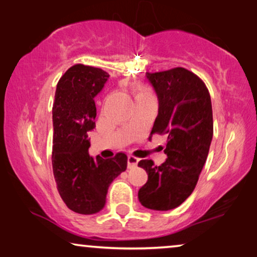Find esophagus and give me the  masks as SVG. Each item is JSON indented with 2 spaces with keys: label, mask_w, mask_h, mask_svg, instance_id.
I'll list each match as a JSON object with an SVG mask.
<instances>
[{
  "label": "esophagus",
  "mask_w": 257,
  "mask_h": 257,
  "mask_svg": "<svg viewBox=\"0 0 257 257\" xmlns=\"http://www.w3.org/2000/svg\"><path fill=\"white\" fill-rule=\"evenodd\" d=\"M138 161H140V159L134 157V156H129L128 157V167L129 168H134V167H136Z\"/></svg>",
  "instance_id": "1"
}]
</instances>
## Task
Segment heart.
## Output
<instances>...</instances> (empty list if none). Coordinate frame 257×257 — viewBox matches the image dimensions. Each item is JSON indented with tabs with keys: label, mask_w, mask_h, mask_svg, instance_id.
Masks as SVG:
<instances>
[{
	"label": "heart",
	"mask_w": 257,
	"mask_h": 257,
	"mask_svg": "<svg viewBox=\"0 0 257 257\" xmlns=\"http://www.w3.org/2000/svg\"><path fill=\"white\" fill-rule=\"evenodd\" d=\"M138 95H142V93H141V92H140V93H138Z\"/></svg>",
	"instance_id": "heart-1"
}]
</instances>
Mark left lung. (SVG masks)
I'll list each match as a JSON object with an SVG mask.
<instances>
[{
  "label": "left lung",
  "instance_id": "8db88e82",
  "mask_svg": "<svg viewBox=\"0 0 257 257\" xmlns=\"http://www.w3.org/2000/svg\"><path fill=\"white\" fill-rule=\"evenodd\" d=\"M159 99V113L151 136H167L166 161L154 166L141 160L148 182L138 191L144 207L170 210L184 202L197 185L213 138V108L203 81L186 68L146 73Z\"/></svg>",
  "mask_w": 257,
  "mask_h": 257
}]
</instances>
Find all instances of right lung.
<instances>
[{
    "mask_svg": "<svg viewBox=\"0 0 257 257\" xmlns=\"http://www.w3.org/2000/svg\"><path fill=\"white\" fill-rule=\"evenodd\" d=\"M98 67L76 64L57 84L52 107V169L63 201L75 213L90 215L104 208L108 186L127 169V154L111 159L90 157L88 132L96 127L95 97L108 79Z\"/></svg>",
    "mask_w": 257,
    "mask_h": 257,
    "instance_id": "1",
    "label": "right lung"
}]
</instances>
